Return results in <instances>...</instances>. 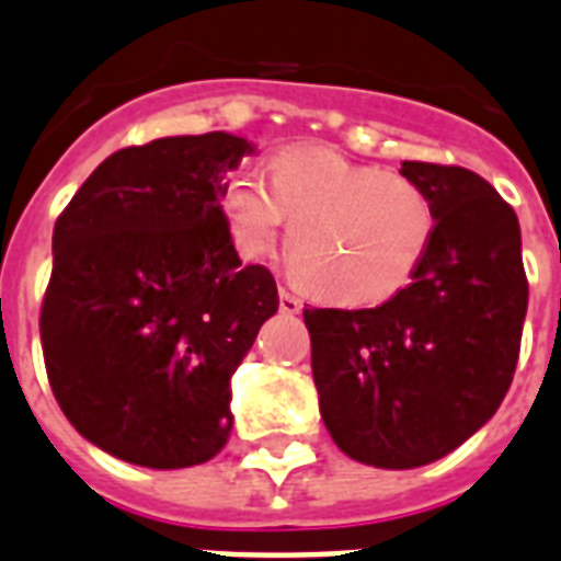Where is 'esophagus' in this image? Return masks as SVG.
<instances>
[{"label": "esophagus", "mask_w": 561, "mask_h": 561, "mask_svg": "<svg viewBox=\"0 0 561 561\" xmlns=\"http://www.w3.org/2000/svg\"><path fill=\"white\" fill-rule=\"evenodd\" d=\"M279 308L282 313H299L302 311V299L296 294H290L288 288H279Z\"/></svg>", "instance_id": "34e87169"}]
</instances>
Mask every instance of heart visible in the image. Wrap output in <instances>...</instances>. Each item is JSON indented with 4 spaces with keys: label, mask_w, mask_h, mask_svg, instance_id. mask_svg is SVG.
Returning <instances> with one entry per match:
<instances>
[{
    "label": "heart",
    "mask_w": 561,
    "mask_h": 561,
    "mask_svg": "<svg viewBox=\"0 0 561 561\" xmlns=\"http://www.w3.org/2000/svg\"><path fill=\"white\" fill-rule=\"evenodd\" d=\"M221 204L248 259L265 256L290 218V267L340 305H377L407 288L435 233V207L417 181L322 147L276 152L267 181L233 172Z\"/></svg>",
    "instance_id": "1"
}]
</instances>
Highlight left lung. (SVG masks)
<instances>
[{
    "label": "left lung",
    "instance_id": "8db88e82",
    "mask_svg": "<svg viewBox=\"0 0 561 561\" xmlns=\"http://www.w3.org/2000/svg\"><path fill=\"white\" fill-rule=\"evenodd\" d=\"M435 207L430 250L377 308H305L313 383L334 444L412 470L476 435L513 383L527 313L518 218L463 167L403 161Z\"/></svg>",
    "mask_w": 561,
    "mask_h": 561
}]
</instances>
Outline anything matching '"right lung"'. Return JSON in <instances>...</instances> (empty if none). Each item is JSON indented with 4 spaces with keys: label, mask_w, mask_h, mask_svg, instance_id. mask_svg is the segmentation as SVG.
I'll return each instance as SVG.
<instances>
[{
    "label": "right lung",
    "mask_w": 561,
    "mask_h": 561,
    "mask_svg": "<svg viewBox=\"0 0 561 561\" xmlns=\"http://www.w3.org/2000/svg\"><path fill=\"white\" fill-rule=\"evenodd\" d=\"M250 152L227 131L108 154L54 225L39 311L54 398L121 461L178 470L230 438V377L279 308L265 265H241L221 190Z\"/></svg>",
    "instance_id": "1"
}]
</instances>
